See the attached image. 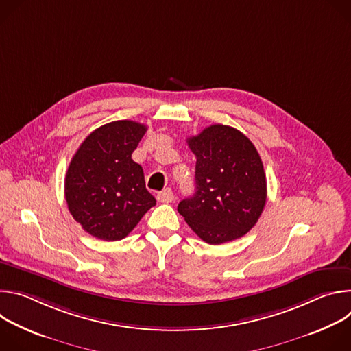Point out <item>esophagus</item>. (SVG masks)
Instances as JSON below:
<instances>
[{"label": "esophagus", "mask_w": 351, "mask_h": 351, "mask_svg": "<svg viewBox=\"0 0 351 351\" xmlns=\"http://www.w3.org/2000/svg\"><path fill=\"white\" fill-rule=\"evenodd\" d=\"M173 191L171 189H165L164 191H161L158 195H157V199L160 203H172L173 202Z\"/></svg>", "instance_id": "34e87169"}]
</instances>
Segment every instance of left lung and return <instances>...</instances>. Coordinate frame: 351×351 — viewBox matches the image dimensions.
Here are the masks:
<instances>
[{
  "label": "left lung",
  "mask_w": 351,
  "mask_h": 351,
  "mask_svg": "<svg viewBox=\"0 0 351 351\" xmlns=\"http://www.w3.org/2000/svg\"><path fill=\"white\" fill-rule=\"evenodd\" d=\"M195 156V193L178 211L208 244L244 236L264 211L267 178L254 144L226 125H211L189 137Z\"/></svg>",
  "instance_id": "left-lung-1"
}]
</instances>
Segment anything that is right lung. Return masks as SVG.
I'll use <instances>...</instances> for the list:
<instances>
[{
  "label": "right lung",
  "mask_w": 351,
  "mask_h": 351,
  "mask_svg": "<svg viewBox=\"0 0 351 351\" xmlns=\"http://www.w3.org/2000/svg\"><path fill=\"white\" fill-rule=\"evenodd\" d=\"M147 132L133 121H115L91 132L77 148L65 176L69 213L91 236L117 241L126 237L156 206L143 168L132 153Z\"/></svg>",
  "instance_id": "obj_1"
}]
</instances>
